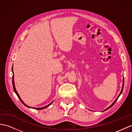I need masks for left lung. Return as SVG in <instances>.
<instances>
[{
	"label": "left lung",
	"mask_w": 132,
	"mask_h": 132,
	"mask_svg": "<svg viewBox=\"0 0 132 132\" xmlns=\"http://www.w3.org/2000/svg\"><path fill=\"white\" fill-rule=\"evenodd\" d=\"M124 79H123V86H122V89H121V92H120V94H119V96H118V97L117 98V99L116 100H115V101L113 102V103H112V104H111V106H109V108H108L107 109H105V110H104V111H105V110H108V109H110V108H111L112 106H113L114 104H115V102H116V101L118 100V98H119V96H120V95L121 94V93H122V92H123V88H124Z\"/></svg>",
	"instance_id": "obj_1"
}]
</instances>
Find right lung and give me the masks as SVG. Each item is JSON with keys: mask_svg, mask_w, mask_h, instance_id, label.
<instances>
[{"mask_svg": "<svg viewBox=\"0 0 132 132\" xmlns=\"http://www.w3.org/2000/svg\"><path fill=\"white\" fill-rule=\"evenodd\" d=\"M12 72H13V67H12ZM12 84H13V89H14V92H15V93L16 94V95H17V96H18V98L20 100V101L22 102V103L24 105H25L26 106H27V107H28V108H31V107H30V106H27V105H26L24 102H23V101L22 100H21V98H20V96H19V95H18V94L17 93V91H16V89H15V85H14V75H13V77H12ZM53 102H51L50 104H49V105H46V106H44V107H43V108H33V109H36V110H42V109H45V108H46L47 107H48L49 106H50L51 104L53 103Z\"/></svg>", "mask_w": 132, "mask_h": 132, "instance_id": "right-lung-1", "label": "right lung"}]
</instances>
